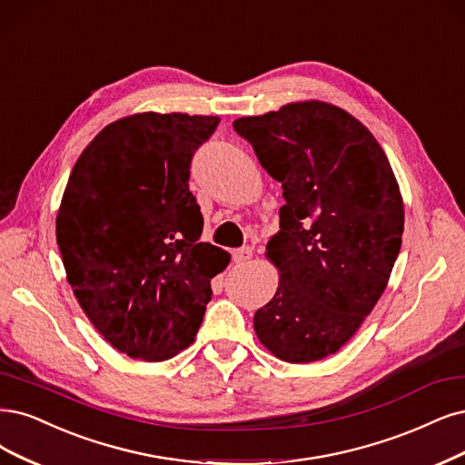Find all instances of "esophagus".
<instances>
[{
    "label": "esophagus",
    "mask_w": 465,
    "mask_h": 465,
    "mask_svg": "<svg viewBox=\"0 0 465 465\" xmlns=\"http://www.w3.org/2000/svg\"><path fill=\"white\" fill-rule=\"evenodd\" d=\"M252 255H253V250L252 248H240V250H234L232 252V262L234 263H246L248 260H252Z\"/></svg>",
    "instance_id": "obj_1"
}]
</instances>
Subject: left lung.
Segmentation results:
<instances>
[{
	"instance_id": "1",
	"label": "left lung",
	"mask_w": 465,
	"mask_h": 465,
	"mask_svg": "<svg viewBox=\"0 0 465 465\" xmlns=\"http://www.w3.org/2000/svg\"><path fill=\"white\" fill-rule=\"evenodd\" d=\"M232 126L286 202L265 248L279 286L253 315L255 334L282 361L323 360L385 292L404 232L398 181L370 129L327 102H292Z\"/></svg>"
}]
</instances>
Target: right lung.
I'll return each mask as SVG.
<instances>
[{
    "instance_id": "1",
    "label": "right lung",
    "mask_w": 465,
    "mask_h": 465,
    "mask_svg": "<svg viewBox=\"0 0 465 465\" xmlns=\"http://www.w3.org/2000/svg\"><path fill=\"white\" fill-rule=\"evenodd\" d=\"M219 117L136 114L107 124L71 171L55 219L74 298L123 354L163 361L194 342L231 253L198 242L190 159Z\"/></svg>"
}]
</instances>
